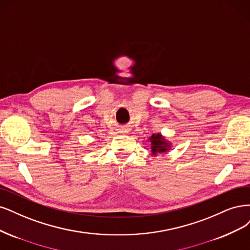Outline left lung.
<instances>
[{
	"mask_svg": "<svg viewBox=\"0 0 250 250\" xmlns=\"http://www.w3.org/2000/svg\"><path fill=\"white\" fill-rule=\"evenodd\" d=\"M151 143V154L157 156L161 152H166L170 148V144H169L161 134H152L149 138Z\"/></svg>",
	"mask_w": 250,
	"mask_h": 250,
	"instance_id": "left-lung-1",
	"label": "left lung"
}]
</instances>
